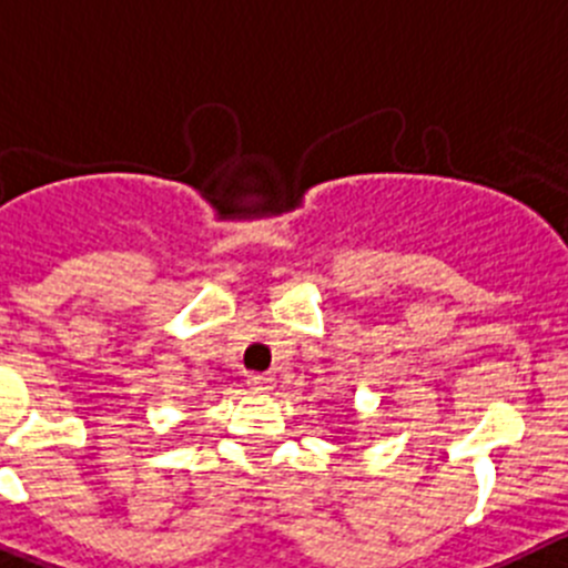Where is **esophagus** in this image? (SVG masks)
Masks as SVG:
<instances>
[{
	"label": "esophagus",
	"mask_w": 568,
	"mask_h": 568,
	"mask_svg": "<svg viewBox=\"0 0 568 568\" xmlns=\"http://www.w3.org/2000/svg\"><path fill=\"white\" fill-rule=\"evenodd\" d=\"M247 385H251V390H256V393H267L270 387H273V376L251 374L247 376Z\"/></svg>",
	"instance_id": "34e87169"
}]
</instances>
